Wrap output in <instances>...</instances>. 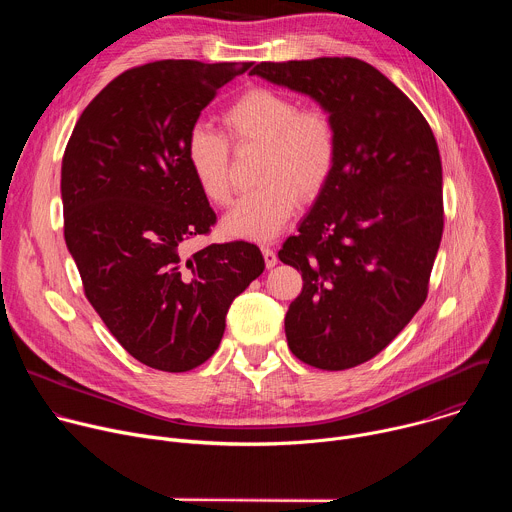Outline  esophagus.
<instances>
[{
	"mask_svg": "<svg viewBox=\"0 0 512 512\" xmlns=\"http://www.w3.org/2000/svg\"><path fill=\"white\" fill-rule=\"evenodd\" d=\"M261 251H263V259H265V265H267V269L275 267V265H277V253H275L273 249H269V247H263Z\"/></svg>",
	"mask_w": 512,
	"mask_h": 512,
	"instance_id": "obj_1",
	"label": "esophagus"
}]
</instances>
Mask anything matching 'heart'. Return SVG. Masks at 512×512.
<instances>
[{"instance_id": "1", "label": "heart", "mask_w": 512, "mask_h": 512, "mask_svg": "<svg viewBox=\"0 0 512 512\" xmlns=\"http://www.w3.org/2000/svg\"><path fill=\"white\" fill-rule=\"evenodd\" d=\"M221 121L235 148H263L257 170L261 186L223 218V231L235 239L271 241L296 212L298 198L312 202L328 186L338 158L334 121L324 109H300L273 89L243 93ZM184 156L200 192L212 204H229L233 184L227 139L198 125L186 137Z\"/></svg>"}]
</instances>
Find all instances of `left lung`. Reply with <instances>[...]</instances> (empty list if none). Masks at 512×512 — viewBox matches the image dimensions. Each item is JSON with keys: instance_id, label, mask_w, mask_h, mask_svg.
Returning a JSON list of instances; mask_svg holds the SVG:
<instances>
[{"instance_id": "obj_1", "label": "left lung", "mask_w": 512, "mask_h": 512, "mask_svg": "<svg viewBox=\"0 0 512 512\" xmlns=\"http://www.w3.org/2000/svg\"><path fill=\"white\" fill-rule=\"evenodd\" d=\"M249 75L310 97L334 121V174L279 259L304 279L285 314L291 352L322 371L352 369L427 298L444 233L440 150L407 95L358 58L261 62Z\"/></svg>"}]
</instances>
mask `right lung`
<instances>
[{
  "mask_svg": "<svg viewBox=\"0 0 512 512\" xmlns=\"http://www.w3.org/2000/svg\"><path fill=\"white\" fill-rule=\"evenodd\" d=\"M249 66L160 60L125 70L83 111L62 158L64 241L85 296L117 342L158 371L208 360L233 300L265 269L245 241L182 251L216 221L186 164V137Z\"/></svg>",
  "mask_w": 512,
  "mask_h": 512,
  "instance_id": "right-lung-1",
  "label": "right lung"
}]
</instances>
